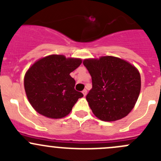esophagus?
Wrapping results in <instances>:
<instances>
[{"label":"esophagus","mask_w":161,"mask_h":161,"mask_svg":"<svg viewBox=\"0 0 161 161\" xmlns=\"http://www.w3.org/2000/svg\"><path fill=\"white\" fill-rule=\"evenodd\" d=\"M82 94H83V96H84V97H85V96L87 94V90H82Z\"/></svg>","instance_id":"34e87169"}]
</instances>
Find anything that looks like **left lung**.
<instances>
[{
    "label": "left lung",
    "mask_w": 161,
    "mask_h": 161,
    "mask_svg": "<svg viewBox=\"0 0 161 161\" xmlns=\"http://www.w3.org/2000/svg\"><path fill=\"white\" fill-rule=\"evenodd\" d=\"M83 64L92 77L86 100L93 114L103 121L127 116L134 108L141 90V77L133 64L114 56L87 58Z\"/></svg>",
    "instance_id": "1"
}]
</instances>
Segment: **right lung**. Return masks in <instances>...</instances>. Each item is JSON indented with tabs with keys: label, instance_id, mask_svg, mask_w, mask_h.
Returning <instances> with one entry per match:
<instances>
[{
	"label": "right lung",
	"instance_id": "obj_1",
	"mask_svg": "<svg viewBox=\"0 0 161 161\" xmlns=\"http://www.w3.org/2000/svg\"><path fill=\"white\" fill-rule=\"evenodd\" d=\"M81 58L51 54L37 60L24 77V87L29 102L41 115L53 119L69 114L83 94L75 90V81L70 73L77 69Z\"/></svg>",
	"mask_w": 161,
	"mask_h": 161
}]
</instances>
